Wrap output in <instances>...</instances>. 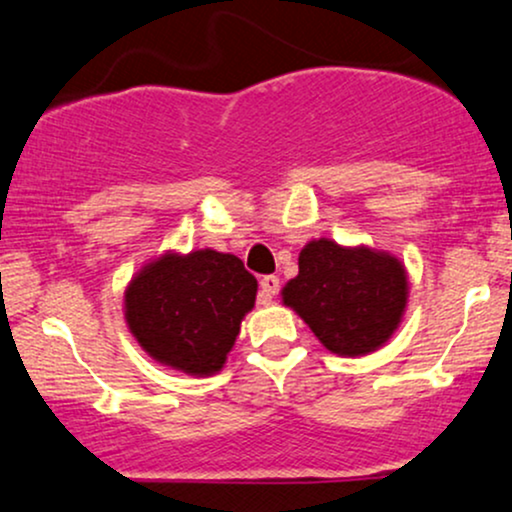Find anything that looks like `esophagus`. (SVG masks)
Listing matches in <instances>:
<instances>
[{
  "label": "esophagus",
  "instance_id": "obj_1",
  "mask_svg": "<svg viewBox=\"0 0 512 512\" xmlns=\"http://www.w3.org/2000/svg\"><path fill=\"white\" fill-rule=\"evenodd\" d=\"M276 293H279V276H274V274H267V276H262V281H260V303H272V298L276 296Z\"/></svg>",
  "mask_w": 512,
  "mask_h": 512
}]
</instances>
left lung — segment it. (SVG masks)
I'll list each match as a JSON object with an SVG mask.
<instances>
[{
  "label": "left lung",
  "mask_w": 512,
  "mask_h": 512,
  "mask_svg": "<svg viewBox=\"0 0 512 512\" xmlns=\"http://www.w3.org/2000/svg\"><path fill=\"white\" fill-rule=\"evenodd\" d=\"M409 301L407 267L392 252L368 245L310 240L298 255V276L281 303L337 356H368L390 342Z\"/></svg>",
  "instance_id": "8db88e82"
}]
</instances>
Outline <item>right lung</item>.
Segmentation results:
<instances>
[{"mask_svg": "<svg viewBox=\"0 0 512 512\" xmlns=\"http://www.w3.org/2000/svg\"><path fill=\"white\" fill-rule=\"evenodd\" d=\"M255 298L257 279L231 252L166 250L132 276L122 313L156 363L209 378L226 363Z\"/></svg>", "mask_w": 512, "mask_h": 512, "instance_id": "1", "label": "right lung"}]
</instances>
